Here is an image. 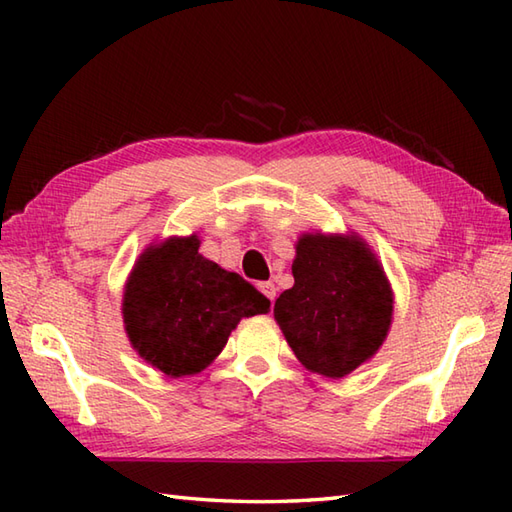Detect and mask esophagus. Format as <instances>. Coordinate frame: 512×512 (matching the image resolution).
Instances as JSON below:
<instances>
[{
  "mask_svg": "<svg viewBox=\"0 0 512 512\" xmlns=\"http://www.w3.org/2000/svg\"><path fill=\"white\" fill-rule=\"evenodd\" d=\"M257 288L262 290V295H266L270 301H275V297H277V288H275L273 281H262V284H257Z\"/></svg>",
  "mask_w": 512,
  "mask_h": 512,
  "instance_id": "obj_1",
  "label": "esophagus"
}]
</instances>
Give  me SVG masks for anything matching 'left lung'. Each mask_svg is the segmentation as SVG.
<instances>
[{"mask_svg": "<svg viewBox=\"0 0 512 512\" xmlns=\"http://www.w3.org/2000/svg\"><path fill=\"white\" fill-rule=\"evenodd\" d=\"M292 277L295 286L275 301V319L303 367L343 378L378 352L394 292L361 237L301 235Z\"/></svg>", "mask_w": 512, "mask_h": 512, "instance_id": "obj_1", "label": "left lung"}]
</instances>
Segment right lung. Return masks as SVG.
I'll return each mask as SVG.
<instances>
[{
  "label": "right lung",
  "mask_w": 512,
  "mask_h": 512,
  "mask_svg": "<svg viewBox=\"0 0 512 512\" xmlns=\"http://www.w3.org/2000/svg\"><path fill=\"white\" fill-rule=\"evenodd\" d=\"M198 248L195 233L149 246L123 292L125 332L134 350L173 378L202 372L239 321L270 310L253 284Z\"/></svg>",
  "instance_id": "1"
}]
</instances>
